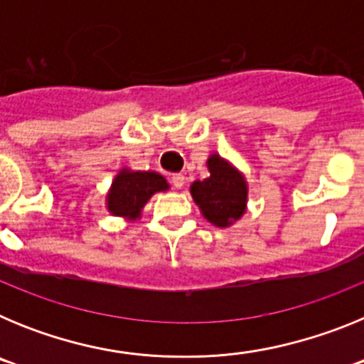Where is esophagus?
I'll return each mask as SVG.
<instances>
[{"mask_svg": "<svg viewBox=\"0 0 364 364\" xmlns=\"http://www.w3.org/2000/svg\"><path fill=\"white\" fill-rule=\"evenodd\" d=\"M171 184L175 186L176 189L184 188V184H186V176L182 175V173H175V175L171 176Z\"/></svg>", "mask_w": 364, "mask_h": 364, "instance_id": "34e87169", "label": "esophagus"}]
</instances>
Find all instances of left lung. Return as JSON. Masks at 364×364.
Listing matches in <instances>:
<instances>
[{
  "instance_id": "obj_1",
  "label": "left lung",
  "mask_w": 364,
  "mask_h": 364,
  "mask_svg": "<svg viewBox=\"0 0 364 364\" xmlns=\"http://www.w3.org/2000/svg\"><path fill=\"white\" fill-rule=\"evenodd\" d=\"M208 169H210L208 178L193 182V200L197 202L202 215L211 224L228 228L235 220H239L246 211V180L218 154H211L208 160Z\"/></svg>"
}]
</instances>
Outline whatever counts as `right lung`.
<instances>
[{"instance_id": "1", "label": "right lung", "mask_w": 364, "mask_h": 364, "mask_svg": "<svg viewBox=\"0 0 364 364\" xmlns=\"http://www.w3.org/2000/svg\"><path fill=\"white\" fill-rule=\"evenodd\" d=\"M169 188L162 175L154 171L122 169L112 180L107 195V210L117 217L136 218L154 193Z\"/></svg>"}]
</instances>
